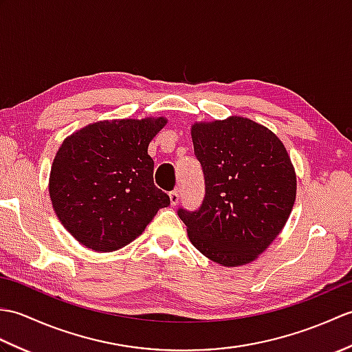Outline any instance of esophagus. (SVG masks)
<instances>
[{"mask_svg":"<svg viewBox=\"0 0 352 352\" xmlns=\"http://www.w3.org/2000/svg\"><path fill=\"white\" fill-rule=\"evenodd\" d=\"M169 199H170V206L175 207L178 204V199H180V195H178V190H172L169 193Z\"/></svg>","mask_w":352,"mask_h":352,"instance_id":"34e87169","label":"esophagus"}]
</instances>
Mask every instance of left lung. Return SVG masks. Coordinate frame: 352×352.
<instances>
[{"instance_id":"8db88e82","label":"left lung","mask_w":352,"mask_h":352,"mask_svg":"<svg viewBox=\"0 0 352 352\" xmlns=\"http://www.w3.org/2000/svg\"><path fill=\"white\" fill-rule=\"evenodd\" d=\"M193 149L206 197L178 210L192 245L214 263H251L281 233L296 198V174L283 142L248 118L195 122Z\"/></svg>"}]
</instances>
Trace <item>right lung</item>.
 <instances>
[{
    "label": "right lung",
    "instance_id": "1",
    "mask_svg": "<svg viewBox=\"0 0 352 352\" xmlns=\"http://www.w3.org/2000/svg\"><path fill=\"white\" fill-rule=\"evenodd\" d=\"M166 118L111 119L86 125L63 140L50 172V198L74 239L111 252L144 233L170 204L153 182L148 145Z\"/></svg>",
    "mask_w": 352,
    "mask_h": 352
}]
</instances>
